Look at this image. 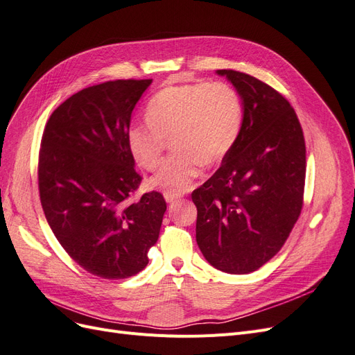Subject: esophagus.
<instances>
[{
	"label": "esophagus",
	"mask_w": 355,
	"mask_h": 355,
	"mask_svg": "<svg viewBox=\"0 0 355 355\" xmlns=\"http://www.w3.org/2000/svg\"><path fill=\"white\" fill-rule=\"evenodd\" d=\"M181 196H182L181 193H169V191H165V193H164V198H165V200H166L168 203H171V202H174V200L180 199Z\"/></svg>",
	"instance_id": "esophagus-1"
}]
</instances>
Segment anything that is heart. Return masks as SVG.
Masks as SVG:
<instances>
[{
  "label": "heart",
  "mask_w": 355,
  "mask_h": 355,
  "mask_svg": "<svg viewBox=\"0 0 355 355\" xmlns=\"http://www.w3.org/2000/svg\"><path fill=\"white\" fill-rule=\"evenodd\" d=\"M147 122L128 128L127 144L134 161L152 171L161 162L166 139L174 155L148 180V186L182 193L200 174L202 162H220L232 150L243 119L242 98L227 83L171 85L150 100Z\"/></svg>",
  "instance_id": "heart-1"
}]
</instances>
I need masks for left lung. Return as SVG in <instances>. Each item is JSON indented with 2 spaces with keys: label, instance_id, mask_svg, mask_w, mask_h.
<instances>
[{
  "label": "left lung",
  "instance_id": "8db88e82",
  "mask_svg": "<svg viewBox=\"0 0 355 355\" xmlns=\"http://www.w3.org/2000/svg\"><path fill=\"white\" fill-rule=\"evenodd\" d=\"M216 75L236 88L243 119L220 169L191 193L196 242L216 270L248 274L279 252L298 221L305 141L295 110L276 89L242 72Z\"/></svg>",
  "mask_w": 355,
  "mask_h": 355
}]
</instances>
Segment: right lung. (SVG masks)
<instances>
[{"instance_id": "add662e5", "label": "right lung", "mask_w": 355, "mask_h": 355, "mask_svg": "<svg viewBox=\"0 0 355 355\" xmlns=\"http://www.w3.org/2000/svg\"><path fill=\"white\" fill-rule=\"evenodd\" d=\"M152 79H118L63 101L42 134L38 186L49 225L69 257L101 279L135 276L161 230L166 203L150 191L127 144L131 115Z\"/></svg>"}]
</instances>
